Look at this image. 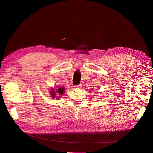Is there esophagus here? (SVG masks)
I'll use <instances>...</instances> for the list:
<instances>
[{
    "label": "esophagus",
    "mask_w": 153,
    "mask_h": 153,
    "mask_svg": "<svg viewBox=\"0 0 153 153\" xmlns=\"http://www.w3.org/2000/svg\"><path fill=\"white\" fill-rule=\"evenodd\" d=\"M81 87H82L81 85H76L74 86V88H75V89H80V88H81Z\"/></svg>",
    "instance_id": "1"
}]
</instances>
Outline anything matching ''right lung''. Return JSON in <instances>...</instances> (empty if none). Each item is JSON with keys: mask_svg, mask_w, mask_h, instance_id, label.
Returning a JSON list of instances; mask_svg holds the SVG:
<instances>
[{"mask_svg": "<svg viewBox=\"0 0 153 153\" xmlns=\"http://www.w3.org/2000/svg\"><path fill=\"white\" fill-rule=\"evenodd\" d=\"M52 91H50V92H51V96L53 98H55V96H56V93H57L59 95H62L63 94V92L64 91V87L63 88H61V87H59L58 89H57L56 91H53V89H51ZM57 94V95H58Z\"/></svg>", "mask_w": 153, "mask_h": 153, "instance_id": "add662e5", "label": "right lung"}]
</instances>
